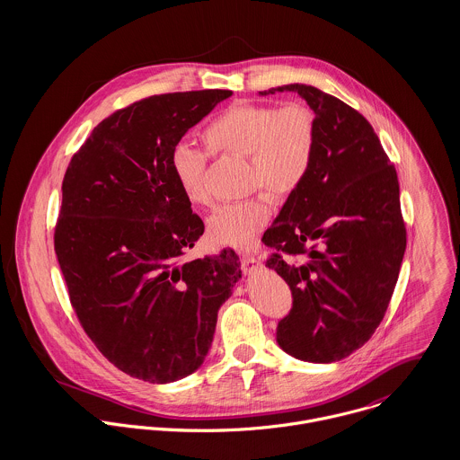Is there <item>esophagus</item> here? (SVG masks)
<instances>
[{
  "mask_svg": "<svg viewBox=\"0 0 460 460\" xmlns=\"http://www.w3.org/2000/svg\"><path fill=\"white\" fill-rule=\"evenodd\" d=\"M243 269H244V272L253 274V272H259L262 269V262L253 255H244L243 257Z\"/></svg>",
  "mask_w": 460,
  "mask_h": 460,
  "instance_id": "esophagus-1",
  "label": "esophagus"
}]
</instances>
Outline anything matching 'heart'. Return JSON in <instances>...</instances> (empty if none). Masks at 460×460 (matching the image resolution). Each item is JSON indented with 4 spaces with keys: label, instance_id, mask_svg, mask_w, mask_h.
I'll list each match as a JSON object with an SVG mask.
<instances>
[{
    "label": "heart",
    "instance_id": "heart-1",
    "mask_svg": "<svg viewBox=\"0 0 460 460\" xmlns=\"http://www.w3.org/2000/svg\"><path fill=\"white\" fill-rule=\"evenodd\" d=\"M210 155L241 157L248 161L250 188L263 186L285 197L308 177L319 143L315 111L303 102L263 106L235 102L216 115L201 131ZM173 179L193 205L210 201L205 186L207 155L190 145H177L170 155ZM272 212L267 193L217 208L208 217L210 237L225 246L252 248Z\"/></svg>",
    "mask_w": 460,
    "mask_h": 460
}]
</instances>
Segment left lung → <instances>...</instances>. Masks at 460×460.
Wrapping results in <instances>:
<instances>
[{"label": "left lung", "mask_w": 460, "mask_h": 460, "mask_svg": "<svg viewBox=\"0 0 460 460\" xmlns=\"http://www.w3.org/2000/svg\"><path fill=\"white\" fill-rule=\"evenodd\" d=\"M274 92L299 93L319 124L312 170L262 237L276 250L265 265L294 299L276 340L297 359L332 363L370 340L394 296L407 241L396 170L349 104L299 83L261 95Z\"/></svg>", "instance_id": "left-lung-1"}]
</instances>
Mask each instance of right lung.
<instances>
[{"instance_id":"1","label":"right lung","mask_w":460,"mask_h":460,"mask_svg":"<svg viewBox=\"0 0 460 460\" xmlns=\"http://www.w3.org/2000/svg\"><path fill=\"white\" fill-rule=\"evenodd\" d=\"M230 90L141 99L104 119L68 163L55 252L79 324L119 370L173 383L203 363L241 278L234 250L182 262L203 221L170 166Z\"/></svg>"}]
</instances>
